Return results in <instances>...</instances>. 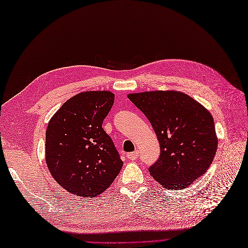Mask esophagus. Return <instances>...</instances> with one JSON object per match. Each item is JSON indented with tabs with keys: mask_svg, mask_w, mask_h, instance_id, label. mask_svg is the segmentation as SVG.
I'll return each instance as SVG.
<instances>
[{
	"mask_svg": "<svg viewBox=\"0 0 248 248\" xmlns=\"http://www.w3.org/2000/svg\"><path fill=\"white\" fill-rule=\"evenodd\" d=\"M126 157L130 159V161H136L139 157V151L136 150L134 151V153H131V154H127L126 155Z\"/></svg>",
	"mask_w": 248,
	"mask_h": 248,
	"instance_id": "34e87169",
	"label": "esophagus"
}]
</instances>
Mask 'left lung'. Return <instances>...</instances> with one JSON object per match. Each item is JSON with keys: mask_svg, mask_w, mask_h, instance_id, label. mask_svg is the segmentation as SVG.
Here are the masks:
<instances>
[{"mask_svg": "<svg viewBox=\"0 0 248 248\" xmlns=\"http://www.w3.org/2000/svg\"><path fill=\"white\" fill-rule=\"evenodd\" d=\"M147 117L161 147L149 174L167 189L189 186L212 164L217 149L213 117L189 95L146 92L127 95Z\"/></svg>", "mask_w": 248, "mask_h": 248, "instance_id": "1", "label": "left lung"}]
</instances>
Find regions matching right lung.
Wrapping results in <instances>:
<instances>
[{"label":"right lung","mask_w":248,"mask_h":248,"mask_svg":"<svg viewBox=\"0 0 248 248\" xmlns=\"http://www.w3.org/2000/svg\"><path fill=\"white\" fill-rule=\"evenodd\" d=\"M114 103L110 92H85L68 100L46 130V164L69 193L94 198L107 189L123 167L114 143L103 130Z\"/></svg>","instance_id":"add662e5"}]
</instances>
